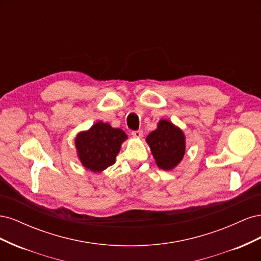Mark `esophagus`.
I'll return each mask as SVG.
<instances>
[{
    "mask_svg": "<svg viewBox=\"0 0 261 261\" xmlns=\"http://www.w3.org/2000/svg\"><path fill=\"white\" fill-rule=\"evenodd\" d=\"M144 135L143 130H133L132 132V136L135 137V138H141Z\"/></svg>",
    "mask_w": 261,
    "mask_h": 261,
    "instance_id": "34e87169",
    "label": "esophagus"
}]
</instances>
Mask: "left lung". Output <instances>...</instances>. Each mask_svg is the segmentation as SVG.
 Segmentation results:
<instances>
[{
  "instance_id": "left-lung-1",
  "label": "left lung",
  "mask_w": 261,
  "mask_h": 261,
  "mask_svg": "<svg viewBox=\"0 0 261 261\" xmlns=\"http://www.w3.org/2000/svg\"><path fill=\"white\" fill-rule=\"evenodd\" d=\"M156 165L162 170L174 169L185 154L183 132L167 120L158 123V128L146 138Z\"/></svg>"
}]
</instances>
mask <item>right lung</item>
I'll return each instance as SVG.
<instances>
[{
    "mask_svg": "<svg viewBox=\"0 0 261 261\" xmlns=\"http://www.w3.org/2000/svg\"><path fill=\"white\" fill-rule=\"evenodd\" d=\"M127 135L111 125L98 122L87 132H82L75 139L78 158L86 169L101 172L115 163L121 145Z\"/></svg>",
    "mask_w": 261,
    "mask_h": 261,
    "instance_id": "obj_1",
    "label": "right lung"
}]
</instances>
